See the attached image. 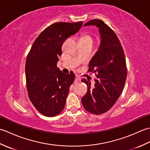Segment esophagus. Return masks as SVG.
Here are the masks:
<instances>
[{
    "mask_svg": "<svg viewBox=\"0 0 150 150\" xmlns=\"http://www.w3.org/2000/svg\"><path fill=\"white\" fill-rule=\"evenodd\" d=\"M75 78H76V79H77V80L81 81V77H79V76L78 75H75Z\"/></svg>",
    "mask_w": 150,
    "mask_h": 150,
    "instance_id": "1",
    "label": "esophagus"
}]
</instances>
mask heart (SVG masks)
Here are the masks:
<instances>
[{
	"mask_svg": "<svg viewBox=\"0 0 150 150\" xmlns=\"http://www.w3.org/2000/svg\"><path fill=\"white\" fill-rule=\"evenodd\" d=\"M81 40H83V41H86V42H93V39L92 37L88 34H85L83 36L81 37Z\"/></svg>",
	"mask_w": 150,
	"mask_h": 150,
	"instance_id": "b5f03b06",
	"label": "heart"
}]
</instances>
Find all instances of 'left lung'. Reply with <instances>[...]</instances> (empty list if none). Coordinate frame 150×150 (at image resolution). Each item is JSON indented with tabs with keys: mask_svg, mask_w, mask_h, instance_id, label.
<instances>
[{
	"mask_svg": "<svg viewBox=\"0 0 150 150\" xmlns=\"http://www.w3.org/2000/svg\"><path fill=\"white\" fill-rule=\"evenodd\" d=\"M88 26L98 28L100 43L89 63L88 71L97 73V79L92 88L90 82L82 79L88 91L81 102L86 110L99 115L113 106L123 90L127 77L126 60L119 39L103 21L93 19L84 24Z\"/></svg>",
	"mask_w": 150,
	"mask_h": 150,
	"instance_id": "left-lung-1",
	"label": "left lung"
}]
</instances>
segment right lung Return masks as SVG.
<instances>
[{
	"label": "right lung",
	"mask_w": 150,
	"mask_h": 150,
	"mask_svg": "<svg viewBox=\"0 0 150 150\" xmlns=\"http://www.w3.org/2000/svg\"><path fill=\"white\" fill-rule=\"evenodd\" d=\"M82 26V21L52 24L41 32L28 53L25 66L28 95L44 115H57L65 106L75 74L73 71L63 73L57 64L64 42L77 33Z\"/></svg>",
	"instance_id": "add662e5"
}]
</instances>
